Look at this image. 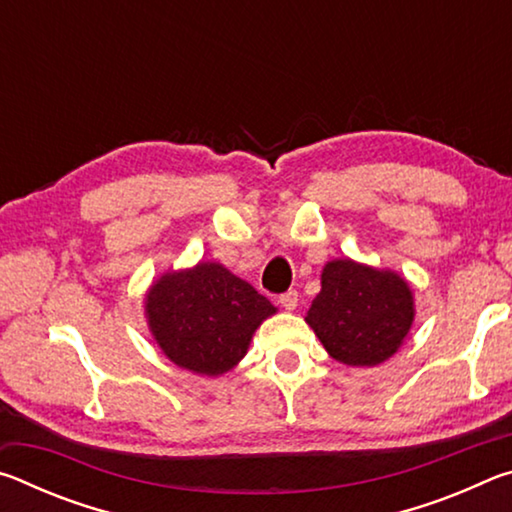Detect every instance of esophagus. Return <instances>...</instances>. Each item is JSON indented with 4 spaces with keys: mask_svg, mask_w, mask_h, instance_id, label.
<instances>
[{
    "mask_svg": "<svg viewBox=\"0 0 512 512\" xmlns=\"http://www.w3.org/2000/svg\"><path fill=\"white\" fill-rule=\"evenodd\" d=\"M280 305L287 309V311H293L298 307V291H287V293H282L280 296Z\"/></svg>",
    "mask_w": 512,
    "mask_h": 512,
    "instance_id": "obj_1",
    "label": "esophagus"
}]
</instances>
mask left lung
<instances>
[{"label":"left lung","instance_id":"left-lung-1","mask_svg":"<svg viewBox=\"0 0 512 512\" xmlns=\"http://www.w3.org/2000/svg\"><path fill=\"white\" fill-rule=\"evenodd\" d=\"M307 325L332 359L352 368H375L402 348L415 320L406 277L350 257L332 259L320 273V293Z\"/></svg>","mask_w":512,"mask_h":512}]
</instances>
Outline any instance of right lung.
<instances>
[{"label":"right lung","instance_id":"right-lung-1","mask_svg":"<svg viewBox=\"0 0 512 512\" xmlns=\"http://www.w3.org/2000/svg\"><path fill=\"white\" fill-rule=\"evenodd\" d=\"M273 314L271 300L219 262L162 273L144 296L146 325L164 357L205 377L235 368Z\"/></svg>","mask_w":512,"mask_h":512}]
</instances>
